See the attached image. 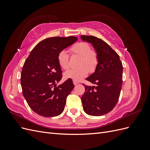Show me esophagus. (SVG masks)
<instances>
[{
    "label": "esophagus",
    "instance_id": "1",
    "mask_svg": "<svg viewBox=\"0 0 150 150\" xmlns=\"http://www.w3.org/2000/svg\"><path fill=\"white\" fill-rule=\"evenodd\" d=\"M79 83L78 82H77V81H73V84H74V85H76V84H78Z\"/></svg>",
    "mask_w": 150,
    "mask_h": 150
}]
</instances>
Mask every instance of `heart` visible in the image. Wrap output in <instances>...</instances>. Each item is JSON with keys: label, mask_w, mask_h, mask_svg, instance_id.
<instances>
[{"label": "heart", "mask_w": 150, "mask_h": 150, "mask_svg": "<svg viewBox=\"0 0 150 150\" xmlns=\"http://www.w3.org/2000/svg\"><path fill=\"white\" fill-rule=\"evenodd\" d=\"M69 51L72 54L81 57L79 63L81 67L66 71L64 74L65 79H71L78 82L87 76L89 71L93 72L96 70L98 64V56L88 43H76L69 49ZM57 61L62 69H67L70 64L69 54L65 50L60 51L57 56Z\"/></svg>", "instance_id": "heart-1"}]
</instances>
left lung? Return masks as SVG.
Listing matches in <instances>:
<instances>
[{
	"label": "left lung",
	"instance_id": "1",
	"mask_svg": "<svg viewBox=\"0 0 150 150\" xmlns=\"http://www.w3.org/2000/svg\"><path fill=\"white\" fill-rule=\"evenodd\" d=\"M81 38L92 44L98 56L96 70L86 78L95 86H84L86 91L81 97L83 110L91 116H103L118 101L122 84V62L118 54L102 39L93 35H81Z\"/></svg>",
	"mask_w": 150,
	"mask_h": 150
}]
</instances>
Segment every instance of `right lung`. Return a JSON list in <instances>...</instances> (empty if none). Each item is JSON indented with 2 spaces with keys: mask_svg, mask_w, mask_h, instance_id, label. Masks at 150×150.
<instances>
[{
  "mask_svg": "<svg viewBox=\"0 0 150 150\" xmlns=\"http://www.w3.org/2000/svg\"><path fill=\"white\" fill-rule=\"evenodd\" d=\"M77 40L73 36L44 39L24 62L21 75L22 94L32 110L40 116H56L64 111L67 97L74 86L68 79L56 86L62 77L57 56Z\"/></svg>",
  "mask_w": 150,
  "mask_h": 150,
  "instance_id": "right-lung-1",
  "label": "right lung"
}]
</instances>
